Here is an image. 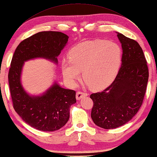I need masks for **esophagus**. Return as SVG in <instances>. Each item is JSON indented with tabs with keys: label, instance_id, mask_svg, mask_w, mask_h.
<instances>
[{
	"label": "esophagus",
	"instance_id": "1",
	"mask_svg": "<svg viewBox=\"0 0 157 157\" xmlns=\"http://www.w3.org/2000/svg\"><path fill=\"white\" fill-rule=\"evenodd\" d=\"M87 96V94L85 93H82L81 91H78L76 93V98L77 100H80L81 99H82V97H85Z\"/></svg>",
	"mask_w": 157,
	"mask_h": 157
}]
</instances>
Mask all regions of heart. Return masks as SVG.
I'll return each mask as SVG.
<instances>
[{"instance_id": "obj_1", "label": "heart", "mask_w": 157, "mask_h": 157, "mask_svg": "<svg viewBox=\"0 0 157 157\" xmlns=\"http://www.w3.org/2000/svg\"><path fill=\"white\" fill-rule=\"evenodd\" d=\"M69 60L61 63L62 75L67 84L75 86L77 80L85 78V85L93 90L105 89L113 81L122 60L119 44L105 40L84 41L69 51Z\"/></svg>"}]
</instances>
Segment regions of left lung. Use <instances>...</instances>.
I'll return each mask as SVG.
<instances>
[{
  "instance_id": "1",
  "label": "left lung",
  "mask_w": 157,
  "mask_h": 157,
  "mask_svg": "<svg viewBox=\"0 0 157 157\" xmlns=\"http://www.w3.org/2000/svg\"><path fill=\"white\" fill-rule=\"evenodd\" d=\"M117 33L122 60L113 82L102 92L93 93L91 118L97 126L113 129L126 124L140 109L147 89L148 69L137 41Z\"/></svg>"
}]
</instances>
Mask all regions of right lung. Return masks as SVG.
Instances as JSON below:
<instances>
[{
    "mask_svg": "<svg viewBox=\"0 0 157 157\" xmlns=\"http://www.w3.org/2000/svg\"><path fill=\"white\" fill-rule=\"evenodd\" d=\"M68 36L59 31H41L24 40L17 47L9 72L13 107L30 126L41 131L58 130L67 123L70 108L76 103V92L62 88L54 81L39 95H30L21 83L25 62L44 58L58 64L57 57L67 44Z\"/></svg>",
    "mask_w": 157,
    "mask_h": 157,
    "instance_id": "add662e5",
    "label": "right lung"
}]
</instances>
